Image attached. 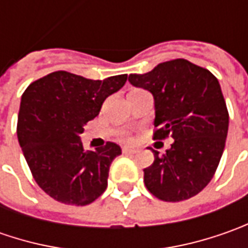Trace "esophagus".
Masks as SVG:
<instances>
[{
	"mask_svg": "<svg viewBox=\"0 0 248 248\" xmlns=\"http://www.w3.org/2000/svg\"><path fill=\"white\" fill-rule=\"evenodd\" d=\"M121 152H123V155H135V153H138L137 149L127 148V146H124V148L121 149Z\"/></svg>",
	"mask_w": 248,
	"mask_h": 248,
	"instance_id": "34e87169",
	"label": "esophagus"
}]
</instances>
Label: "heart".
Here are the masks:
<instances>
[{
  "mask_svg": "<svg viewBox=\"0 0 248 248\" xmlns=\"http://www.w3.org/2000/svg\"><path fill=\"white\" fill-rule=\"evenodd\" d=\"M121 139H123V140H127V142H129V140L132 139V137L129 135L128 132H123V134H121Z\"/></svg>",
  "mask_w": 248,
  "mask_h": 248,
  "instance_id": "obj_1",
  "label": "heart"
}]
</instances>
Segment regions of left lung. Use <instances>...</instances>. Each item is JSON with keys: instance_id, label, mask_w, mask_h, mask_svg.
I'll return each instance as SVG.
<instances>
[{"instance_id": "obj_1", "label": "left lung", "mask_w": 248, "mask_h": 248, "mask_svg": "<svg viewBox=\"0 0 248 248\" xmlns=\"http://www.w3.org/2000/svg\"><path fill=\"white\" fill-rule=\"evenodd\" d=\"M128 81L152 92L156 119L153 139H174L166 155L153 150L143 170L148 190L163 202H184L213 179L225 149L229 113L214 74L186 59L157 64Z\"/></svg>"}]
</instances>
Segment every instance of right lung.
Listing matches in <instances>:
<instances>
[{
	"mask_svg": "<svg viewBox=\"0 0 248 248\" xmlns=\"http://www.w3.org/2000/svg\"><path fill=\"white\" fill-rule=\"evenodd\" d=\"M127 81V74L88 80L69 72H53L31 82L22 95L17 139L34 181L56 202L87 205L108 187L119 145L106 142L84 150V125L99 114L105 99Z\"/></svg>",
	"mask_w": 248,
	"mask_h": 248,
	"instance_id": "obj_1",
	"label": "right lung"
}]
</instances>
